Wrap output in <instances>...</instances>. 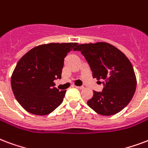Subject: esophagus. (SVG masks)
I'll list each match as a JSON object with an SVG mask.
<instances>
[{"label":"esophagus","instance_id":"obj_1","mask_svg":"<svg viewBox=\"0 0 148 148\" xmlns=\"http://www.w3.org/2000/svg\"><path fill=\"white\" fill-rule=\"evenodd\" d=\"M76 88H78V89H83L85 87L84 86H76Z\"/></svg>","mask_w":148,"mask_h":148}]
</instances>
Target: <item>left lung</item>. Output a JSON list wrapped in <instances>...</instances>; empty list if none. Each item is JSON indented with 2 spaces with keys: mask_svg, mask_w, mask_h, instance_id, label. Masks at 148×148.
I'll list each match as a JSON object with an SVG mask.
<instances>
[{
  "mask_svg": "<svg viewBox=\"0 0 148 148\" xmlns=\"http://www.w3.org/2000/svg\"><path fill=\"white\" fill-rule=\"evenodd\" d=\"M92 72V77L103 79L101 92H93L87 103L96 113L113 115L125 108L135 93L136 79L129 59L110 44L97 42L77 45Z\"/></svg>",
  "mask_w": 148,
  "mask_h": 148,
  "instance_id": "1",
  "label": "left lung"
}]
</instances>
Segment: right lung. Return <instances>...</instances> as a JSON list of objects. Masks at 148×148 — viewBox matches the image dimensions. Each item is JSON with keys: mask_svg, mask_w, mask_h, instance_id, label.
Wrapping results in <instances>:
<instances>
[{"mask_svg": "<svg viewBox=\"0 0 148 148\" xmlns=\"http://www.w3.org/2000/svg\"><path fill=\"white\" fill-rule=\"evenodd\" d=\"M77 43H50L35 47L19 60L13 71L11 85L14 96L25 110L46 115L58 108L66 90L55 88L61 78L64 59Z\"/></svg>", "mask_w": 148, "mask_h": 148, "instance_id": "obj_1", "label": "right lung"}]
</instances>
